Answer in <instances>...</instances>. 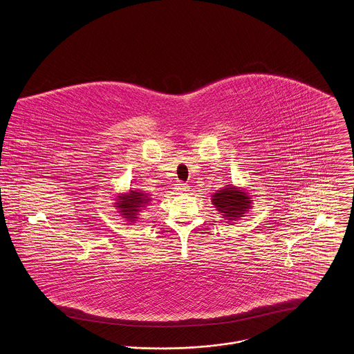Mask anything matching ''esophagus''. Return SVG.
<instances>
[{
    "label": "esophagus",
    "mask_w": 354,
    "mask_h": 354,
    "mask_svg": "<svg viewBox=\"0 0 354 354\" xmlns=\"http://www.w3.org/2000/svg\"><path fill=\"white\" fill-rule=\"evenodd\" d=\"M175 191H176L178 194H185V192L189 191V186L186 185V183L179 182V183H176V185H175Z\"/></svg>",
    "instance_id": "34e87169"
}]
</instances>
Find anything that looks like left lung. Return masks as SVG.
Masks as SVG:
<instances>
[{
  "label": "left lung",
  "instance_id": "8db88e82",
  "mask_svg": "<svg viewBox=\"0 0 354 354\" xmlns=\"http://www.w3.org/2000/svg\"><path fill=\"white\" fill-rule=\"evenodd\" d=\"M211 202L226 221H236L245 216L251 208V196L246 189L227 186L211 195Z\"/></svg>",
  "mask_w": 354,
  "mask_h": 354
}]
</instances>
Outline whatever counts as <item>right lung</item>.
<instances>
[{
    "mask_svg": "<svg viewBox=\"0 0 354 354\" xmlns=\"http://www.w3.org/2000/svg\"><path fill=\"white\" fill-rule=\"evenodd\" d=\"M151 198L140 189H129V192L122 194L116 198L118 212L127 219V222H136L139 219V212L149 205Z\"/></svg>",
    "mask_w": 354,
    "mask_h": 354,
    "instance_id": "obj_1",
    "label": "right lung"
}]
</instances>
